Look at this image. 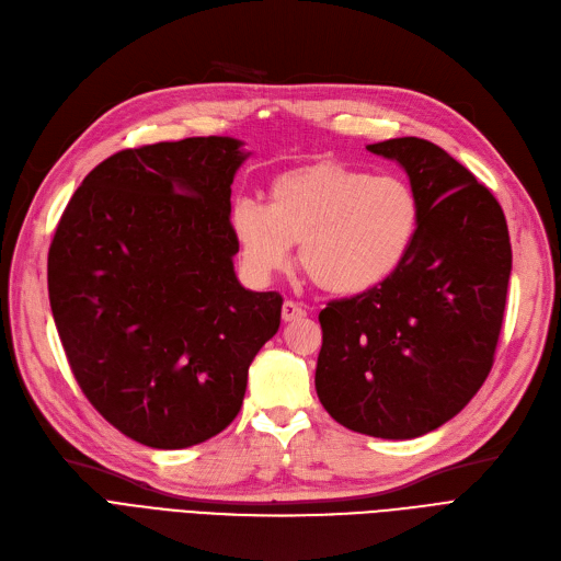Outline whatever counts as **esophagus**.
<instances>
[{"label": "esophagus", "mask_w": 561, "mask_h": 561, "mask_svg": "<svg viewBox=\"0 0 561 561\" xmlns=\"http://www.w3.org/2000/svg\"><path fill=\"white\" fill-rule=\"evenodd\" d=\"M302 317H307L302 305H298V302H294V300H286V302L282 305V319H284V321H298V319H302Z\"/></svg>", "instance_id": "obj_1"}]
</instances>
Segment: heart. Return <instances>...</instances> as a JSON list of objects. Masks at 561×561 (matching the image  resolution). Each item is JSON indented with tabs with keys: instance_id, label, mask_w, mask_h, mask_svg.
<instances>
[{
	"instance_id": "obj_1",
	"label": "heart",
	"mask_w": 561,
	"mask_h": 561,
	"mask_svg": "<svg viewBox=\"0 0 561 561\" xmlns=\"http://www.w3.org/2000/svg\"><path fill=\"white\" fill-rule=\"evenodd\" d=\"M421 215V198L407 180L317 161L270 182L267 205L236 201L231 231L254 279L284 270L300 242V267L314 286L333 296H360L404 265Z\"/></svg>"
}]
</instances>
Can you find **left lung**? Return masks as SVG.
<instances>
[{"label":"left lung","instance_id":"left-lung-1","mask_svg":"<svg viewBox=\"0 0 561 561\" xmlns=\"http://www.w3.org/2000/svg\"><path fill=\"white\" fill-rule=\"evenodd\" d=\"M396 159L421 198L404 265L367 294L330 300L317 396L340 425L381 439L437 430L479 392L500 342L511 277L502 205L439 145H367Z\"/></svg>","mask_w":561,"mask_h":561}]
</instances>
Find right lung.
I'll use <instances>...</instances> for the list:
<instances>
[{
	"label": "right lung",
	"mask_w": 561,
	"mask_h": 561,
	"mask_svg": "<svg viewBox=\"0 0 561 561\" xmlns=\"http://www.w3.org/2000/svg\"><path fill=\"white\" fill-rule=\"evenodd\" d=\"M224 136L140 145L88 173L55 228L48 296L82 396L150 448H186L233 423L259 348L279 330L277 291L233 273Z\"/></svg>",
	"instance_id": "add662e5"
}]
</instances>
